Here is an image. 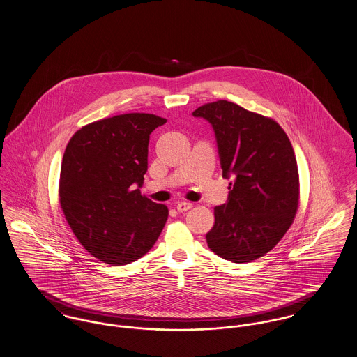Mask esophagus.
<instances>
[{
    "instance_id": "esophagus-1",
    "label": "esophagus",
    "mask_w": 357,
    "mask_h": 357,
    "mask_svg": "<svg viewBox=\"0 0 357 357\" xmlns=\"http://www.w3.org/2000/svg\"><path fill=\"white\" fill-rule=\"evenodd\" d=\"M176 208H177V211L184 213V211H188L190 208H192V203H190V202H178Z\"/></svg>"
}]
</instances>
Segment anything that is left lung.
I'll return each mask as SVG.
<instances>
[{
    "label": "left lung",
    "instance_id": "8db88e82",
    "mask_svg": "<svg viewBox=\"0 0 357 357\" xmlns=\"http://www.w3.org/2000/svg\"><path fill=\"white\" fill-rule=\"evenodd\" d=\"M192 114L213 126L222 176L234 177L227 203L214 208L215 222L206 234L208 248L234 263L261 258L288 231L298 208L291 140L273 119L224 99Z\"/></svg>",
    "mask_w": 357,
    "mask_h": 357
}]
</instances>
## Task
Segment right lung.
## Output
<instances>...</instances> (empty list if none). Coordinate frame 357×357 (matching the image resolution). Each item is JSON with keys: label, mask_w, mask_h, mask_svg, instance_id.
I'll list each match as a JSON object with an SVG mask.
<instances>
[{"label": "right lung", "mask_w": 357, "mask_h": 357, "mask_svg": "<svg viewBox=\"0 0 357 357\" xmlns=\"http://www.w3.org/2000/svg\"><path fill=\"white\" fill-rule=\"evenodd\" d=\"M166 119L127 113L87 124L65 149L60 203L80 244L97 259L123 266L146 255L169 210L140 194L150 133Z\"/></svg>", "instance_id": "right-lung-1"}]
</instances>
